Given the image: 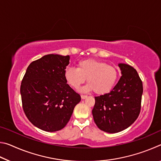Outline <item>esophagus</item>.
Instances as JSON below:
<instances>
[{"instance_id":"34e87169","label":"esophagus","mask_w":161,"mask_h":161,"mask_svg":"<svg viewBox=\"0 0 161 161\" xmlns=\"http://www.w3.org/2000/svg\"><path fill=\"white\" fill-rule=\"evenodd\" d=\"M86 97H87L86 95H81V99H86Z\"/></svg>"}]
</instances>
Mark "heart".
Instances as JSON below:
<instances>
[{"label": "heart", "instance_id": "b5f03b06", "mask_svg": "<svg viewBox=\"0 0 161 161\" xmlns=\"http://www.w3.org/2000/svg\"><path fill=\"white\" fill-rule=\"evenodd\" d=\"M64 77L74 89H78L87 78L88 84L81 92L93 91L97 94H104L111 90L118 78V71L112 65L94 59H86L77 63V68L68 67Z\"/></svg>", "mask_w": 161, "mask_h": 161}]
</instances>
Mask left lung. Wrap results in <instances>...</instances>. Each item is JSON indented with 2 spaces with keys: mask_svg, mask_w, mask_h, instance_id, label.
<instances>
[{
  "mask_svg": "<svg viewBox=\"0 0 161 161\" xmlns=\"http://www.w3.org/2000/svg\"><path fill=\"white\" fill-rule=\"evenodd\" d=\"M121 77L109 93L95 97L94 121L103 131L114 133L129 127L137 119L143 94L142 81L137 71L120 63Z\"/></svg>",
  "mask_w": 161,
  "mask_h": 161,
  "instance_id": "8db88e82",
  "label": "left lung"
}]
</instances>
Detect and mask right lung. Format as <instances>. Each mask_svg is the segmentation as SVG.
Segmentation results:
<instances>
[{"mask_svg":"<svg viewBox=\"0 0 161 161\" xmlns=\"http://www.w3.org/2000/svg\"><path fill=\"white\" fill-rule=\"evenodd\" d=\"M69 58L54 54L43 56L30 64L22 80L24 112L35 126L45 131L63 129L81 101L64 77Z\"/></svg>","mask_w":161,"mask_h":161,"instance_id":"add662e5","label":"right lung"}]
</instances>
